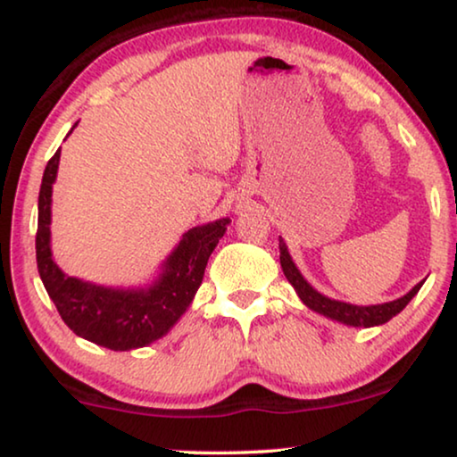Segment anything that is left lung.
<instances>
[{
	"label": "left lung",
	"instance_id": "8db88e82",
	"mask_svg": "<svg viewBox=\"0 0 457 457\" xmlns=\"http://www.w3.org/2000/svg\"><path fill=\"white\" fill-rule=\"evenodd\" d=\"M278 247H280V266H283V272L289 283L295 287L297 295L302 297V302L308 305L310 310L318 312V314H324L333 320H339L343 324H349V327H378V324L389 322L393 316H397L405 305L411 302V297L420 291L422 283H418L414 289H411L408 295L395 299V302L389 303H378V305H352L345 302H337V299H328L318 293L316 289H312L302 274H299L297 266L293 264L289 252H287V245L283 239H278Z\"/></svg>",
	"mask_w": 457,
	"mask_h": 457
}]
</instances>
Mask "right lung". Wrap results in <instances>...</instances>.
Instances as JSON below:
<instances>
[{
	"label": "right lung",
	"mask_w": 457,
	"mask_h": 457,
	"mask_svg": "<svg viewBox=\"0 0 457 457\" xmlns=\"http://www.w3.org/2000/svg\"><path fill=\"white\" fill-rule=\"evenodd\" d=\"M60 162V149L47 162L39 191L37 220V268L47 295L58 308L66 327L97 345L129 352L166 335L189 308L204 278L205 264L222 239L228 218L187 230L166 260L164 272L147 289L122 291L97 287L66 277L52 260L49 222H52V185Z\"/></svg>",
	"instance_id": "add662e5"
}]
</instances>
